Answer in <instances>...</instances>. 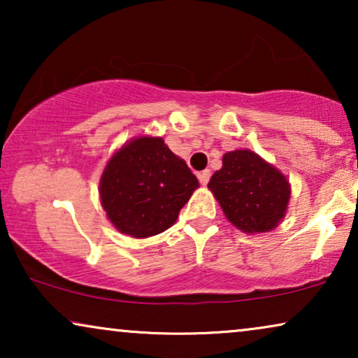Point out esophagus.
I'll list each match as a JSON object with an SVG mask.
<instances>
[{
  "label": "esophagus",
  "mask_w": 358,
  "mask_h": 358,
  "mask_svg": "<svg viewBox=\"0 0 358 358\" xmlns=\"http://www.w3.org/2000/svg\"><path fill=\"white\" fill-rule=\"evenodd\" d=\"M210 178H212V173H210V169H205V171H202V173H199V180H200V184H202V185H207Z\"/></svg>",
  "instance_id": "obj_1"
}]
</instances>
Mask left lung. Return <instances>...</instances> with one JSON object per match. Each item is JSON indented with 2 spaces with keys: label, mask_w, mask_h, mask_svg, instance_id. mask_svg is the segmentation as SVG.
Returning a JSON list of instances; mask_svg holds the SVG:
<instances>
[{
  "label": "left lung",
  "mask_w": 358,
  "mask_h": 358,
  "mask_svg": "<svg viewBox=\"0 0 358 358\" xmlns=\"http://www.w3.org/2000/svg\"><path fill=\"white\" fill-rule=\"evenodd\" d=\"M223 213L244 233H266L285 215L290 185L285 176L251 150L229 151L208 182Z\"/></svg>",
  "instance_id": "1"
}]
</instances>
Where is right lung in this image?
I'll use <instances>...</instances> for the list:
<instances>
[{"label": "right lung", "instance_id": "right-lung-1", "mask_svg": "<svg viewBox=\"0 0 358 358\" xmlns=\"http://www.w3.org/2000/svg\"><path fill=\"white\" fill-rule=\"evenodd\" d=\"M197 187V178L163 138L141 136L112 156L101 178L99 194L107 217L119 231L148 238L176 223Z\"/></svg>", "mask_w": 358, "mask_h": 358}]
</instances>
